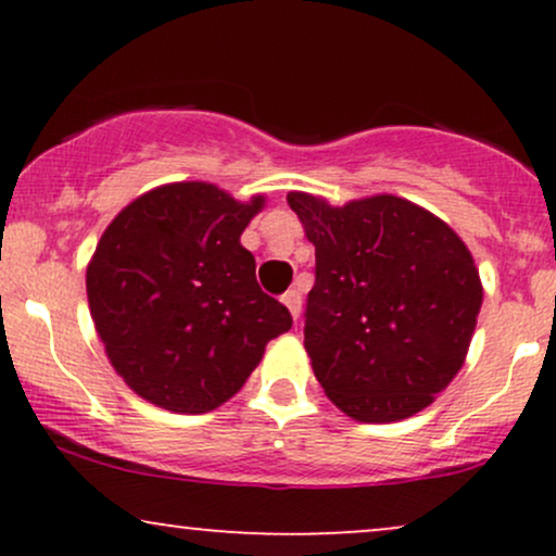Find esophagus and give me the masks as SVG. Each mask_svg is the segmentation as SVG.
<instances>
[{
    "label": "esophagus",
    "mask_w": 556,
    "mask_h": 556,
    "mask_svg": "<svg viewBox=\"0 0 556 556\" xmlns=\"http://www.w3.org/2000/svg\"><path fill=\"white\" fill-rule=\"evenodd\" d=\"M282 303L287 305V311H290L292 318H298L300 305H303V295H300V290H287L282 295Z\"/></svg>",
    "instance_id": "esophagus-1"
}]
</instances>
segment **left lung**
<instances>
[{
    "label": "left lung",
    "instance_id": "8db88e82",
    "mask_svg": "<svg viewBox=\"0 0 556 556\" xmlns=\"http://www.w3.org/2000/svg\"><path fill=\"white\" fill-rule=\"evenodd\" d=\"M316 245L305 353L327 397L361 424L429 407L468 355L483 287L446 222L397 195L331 206L287 195Z\"/></svg>",
    "mask_w": 556,
    "mask_h": 556
}]
</instances>
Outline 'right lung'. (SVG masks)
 <instances>
[{
    "label": "right lung",
    "mask_w": 556,
    "mask_h": 556,
    "mask_svg": "<svg viewBox=\"0 0 556 556\" xmlns=\"http://www.w3.org/2000/svg\"><path fill=\"white\" fill-rule=\"evenodd\" d=\"M264 203L235 201L212 182H169L104 229L86 271L88 308L106 358L138 397L188 416L214 410L292 327L240 245Z\"/></svg>",
    "instance_id": "add662e5"
}]
</instances>
